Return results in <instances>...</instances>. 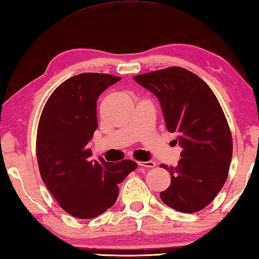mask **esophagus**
Here are the masks:
<instances>
[{"instance_id": "34e87169", "label": "esophagus", "mask_w": 259, "mask_h": 259, "mask_svg": "<svg viewBox=\"0 0 259 259\" xmlns=\"http://www.w3.org/2000/svg\"><path fill=\"white\" fill-rule=\"evenodd\" d=\"M140 167H144V168H154L155 167V162L153 161H143V162H139Z\"/></svg>"}]
</instances>
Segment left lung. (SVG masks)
<instances>
[{
    "instance_id": "left-lung-1",
    "label": "left lung",
    "mask_w": 259,
    "mask_h": 259,
    "mask_svg": "<svg viewBox=\"0 0 259 259\" xmlns=\"http://www.w3.org/2000/svg\"><path fill=\"white\" fill-rule=\"evenodd\" d=\"M134 80L158 97L165 127L183 149L176 167L161 164L171 184L160 198L176 211H201L223 187L232 158V136L220 102L201 77L179 66Z\"/></svg>"
}]
</instances>
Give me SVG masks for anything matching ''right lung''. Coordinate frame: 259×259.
I'll return each instance as SVG.
<instances>
[{
  "mask_svg": "<svg viewBox=\"0 0 259 259\" xmlns=\"http://www.w3.org/2000/svg\"><path fill=\"white\" fill-rule=\"evenodd\" d=\"M119 76L81 73L58 85L41 111L36 140L39 172L65 212L77 219L100 215L115 204L118 184L138 163L92 161L88 142L98 128L97 99Z\"/></svg>",
  "mask_w": 259,
  "mask_h": 259,
  "instance_id": "add662e5",
  "label": "right lung"
}]
</instances>
